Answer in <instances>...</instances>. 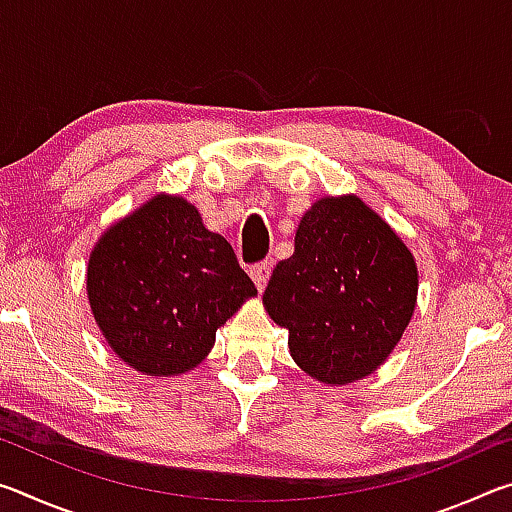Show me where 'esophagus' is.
<instances>
[{
    "label": "esophagus",
    "mask_w": 512,
    "mask_h": 512,
    "mask_svg": "<svg viewBox=\"0 0 512 512\" xmlns=\"http://www.w3.org/2000/svg\"><path fill=\"white\" fill-rule=\"evenodd\" d=\"M250 277H253L255 287L259 291H264L268 277H271V262H262V264H255L253 268H250Z\"/></svg>",
    "instance_id": "1"
}]
</instances>
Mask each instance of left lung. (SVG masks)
<instances>
[{"label": "left lung", "mask_w": 512, "mask_h": 512, "mask_svg": "<svg viewBox=\"0 0 512 512\" xmlns=\"http://www.w3.org/2000/svg\"><path fill=\"white\" fill-rule=\"evenodd\" d=\"M418 264L357 194L323 196L300 219L293 255L275 266L264 309L289 332L311 379L348 386L384 363L418 302Z\"/></svg>", "instance_id": "8db88e82"}]
</instances>
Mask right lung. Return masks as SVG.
Returning <instances> with one entry per match:
<instances>
[{
  "instance_id": "add662e5",
  "label": "right lung",
  "mask_w": 512,
  "mask_h": 512,
  "mask_svg": "<svg viewBox=\"0 0 512 512\" xmlns=\"http://www.w3.org/2000/svg\"><path fill=\"white\" fill-rule=\"evenodd\" d=\"M85 291L110 350L149 377L201 366L216 329L257 296L228 241L164 192L101 232Z\"/></svg>"
}]
</instances>
